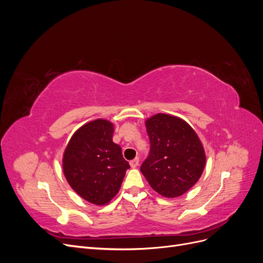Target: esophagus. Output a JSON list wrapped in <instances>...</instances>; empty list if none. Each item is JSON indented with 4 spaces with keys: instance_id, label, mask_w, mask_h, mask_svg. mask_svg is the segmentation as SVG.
<instances>
[{
    "instance_id": "1",
    "label": "esophagus",
    "mask_w": 263,
    "mask_h": 263,
    "mask_svg": "<svg viewBox=\"0 0 263 263\" xmlns=\"http://www.w3.org/2000/svg\"><path fill=\"white\" fill-rule=\"evenodd\" d=\"M132 168H136V166L139 164V158H135L133 160L129 162Z\"/></svg>"
}]
</instances>
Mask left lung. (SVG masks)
<instances>
[{
    "instance_id": "8db88e82",
    "label": "left lung",
    "mask_w": 263,
    "mask_h": 263,
    "mask_svg": "<svg viewBox=\"0 0 263 263\" xmlns=\"http://www.w3.org/2000/svg\"><path fill=\"white\" fill-rule=\"evenodd\" d=\"M150 150L140 171L165 197L184 194L201 178L206 157L196 133L183 119L157 114L146 122Z\"/></svg>"
}]
</instances>
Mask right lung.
<instances>
[{
    "mask_svg": "<svg viewBox=\"0 0 263 263\" xmlns=\"http://www.w3.org/2000/svg\"><path fill=\"white\" fill-rule=\"evenodd\" d=\"M113 127L105 119L83 125L71 137L63 155V173L70 186L95 205L112 200L130 168L122 148L113 142Z\"/></svg>",
    "mask_w": 263,
    "mask_h": 263,
    "instance_id": "obj_1",
    "label": "right lung"
}]
</instances>
